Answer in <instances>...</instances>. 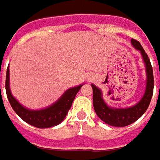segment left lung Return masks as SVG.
<instances>
[{"mask_svg":"<svg viewBox=\"0 0 160 160\" xmlns=\"http://www.w3.org/2000/svg\"><path fill=\"white\" fill-rule=\"evenodd\" d=\"M131 43L137 50L140 51L145 64L147 75L146 89L143 97L140 101L135 105L129 108H112L108 106L103 101L102 91L95 85H91L93 88V105L95 112L103 122L112 127H126L136 121L148 109L153 95L154 79L151 61L148 58V55L144 51L143 48L142 47L140 42L135 39H132Z\"/></svg>","mask_w":160,"mask_h":160,"instance_id":"8db88e82","label":"left lung"}]
</instances>
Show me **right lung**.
I'll return each mask as SVG.
<instances>
[{
    "instance_id": "obj_1",
    "label": "right lung",
    "mask_w": 160,
    "mask_h": 160,
    "mask_svg": "<svg viewBox=\"0 0 160 160\" xmlns=\"http://www.w3.org/2000/svg\"><path fill=\"white\" fill-rule=\"evenodd\" d=\"M82 86L83 85H80L69 88L68 90L64 92V94H63V96L57 102L45 109L36 111L29 110L21 105L12 96L9 88V69L8 67L7 68L5 88L8 102L11 107L13 108L15 112L24 121L39 128H48L60 124L67 115L77 93L79 92Z\"/></svg>"
}]
</instances>
